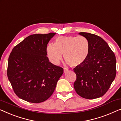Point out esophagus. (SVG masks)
I'll return each instance as SVG.
<instances>
[{"instance_id": "1", "label": "esophagus", "mask_w": 121, "mask_h": 121, "mask_svg": "<svg viewBox=\"0 0 121 121\" xmlns=\"http://www.w3.org/2000/svg\"><path fill=\"white\" fill-rule=\"evenodd\" d=\"M68 71H69V70H68V69H66V68H64V73H67Z\"/></svg>"}]
</instances>
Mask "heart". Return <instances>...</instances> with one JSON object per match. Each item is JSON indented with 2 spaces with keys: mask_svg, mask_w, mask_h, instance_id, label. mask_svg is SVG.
<instances>
[{
  "mask_svg": "<svg viewBox=\"0 0 121 121\" xmlns=\"http://www.w3.org/2000/svg\"><path fill=\"white\" fill-rule=\"evenodd\" d=\"M90 45L88 39L84 36H60L55 43L47 46L48 57L52 63H59L64 55L65 60L71 66H78L87 60L90 53Z\"/></svg>",
  "mask_w": 121,
  "mask_h": 121,
  "instance_id": "heart-1",
  "label": "heart"
}]
</instances>
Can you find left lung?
I'll use <instances>...</instances> for the list:
<instances>
[{
    "mask_svg": "<svg viewBox=\"0 0 121 121\" xmlns=\"http://www.w3.org/2000/svg\"><path fill=\"white\" fill-rule=\"evenodd\" d=\"M78 34L88 39L90 50L86 62L73 69L76 75L73 87L83 98H98L106 93L116 77V57L101 37L88 33Z\"/></svg>",
    "mask_w": 121,
    "mask_h": 121,
    "instance_id": "1",
    "label": "left lung"
}]
</instances>
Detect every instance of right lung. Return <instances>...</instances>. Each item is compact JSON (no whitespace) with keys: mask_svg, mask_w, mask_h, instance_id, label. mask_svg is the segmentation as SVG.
Returning <instances> with one entry per match:
<instances>
[{"mask_svg":"<svg viewBox=\"0 0 121 121\" xmlns=\"http://www.w3.org/2000/svg\"><path fill=\"white\" fill-rule=\"evenodd\" d=\"M56 34H33L14 48L8 59L7 75L15 94L33 103L50 98L63 73V69L47 57L48 42Z\"/></svg>","mask_w":121,"mask_h":121,"instance_id":"add662e5","label":"right lung"}]
</instances>
